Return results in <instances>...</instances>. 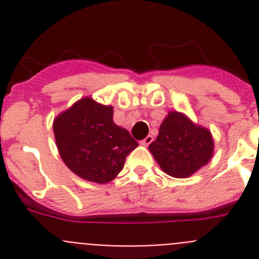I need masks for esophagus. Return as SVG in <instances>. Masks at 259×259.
<instances>
[{"label": "esophagus", "instance_id": "1", "mask_svg": "<svg viewBox=\"0 0 259 259\" xmlns=\"http://www.w3.org/2000/svg\"><path fill=\"white\" fill-rule=\"evenodd\" d=\"M153 140H154V139H153V136H150L149 135V136H146L144 140H141V144H143V145H149Z\"/></svg>", "mask_w": 259, "mask_h": 259}]
</instances>
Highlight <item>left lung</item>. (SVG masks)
Segmentation results:
<instances>
[{
  "label": "left lung",
  "instance_id": "obj_1",
  "mask_svg": "<svg viewBox=\"0 0 259 259\" xmlns=\"http://www.w3.org/2000/svg\"><path fill=\"white\" fill-rule=\"evenodd\" d=\"M149 150L167 175L184 179L210 161L214 140L207 128L194 124L184 114L170 111Z\"/></svg>",
  "mask_w": 259,
  "mask_h": 259
}]
</instances>
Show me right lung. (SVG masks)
Instances as JSON below:
<instances>
[{"mask_svg":"<svg viewBox=\"0 0 259 259\" xmlns=\"http://www.w3.org/2000/svg\"><path fill=\"white\" fill-rule=\"evenodd\" d=\"M113 106L91 97L75 102L53 123L61 158L74 174L105 184L115 179L137 141L113 120Z\"/></svg>","mask_w":259,"mask_h":259,"instance_id":"1","label":"right lung"}]
</instances>
